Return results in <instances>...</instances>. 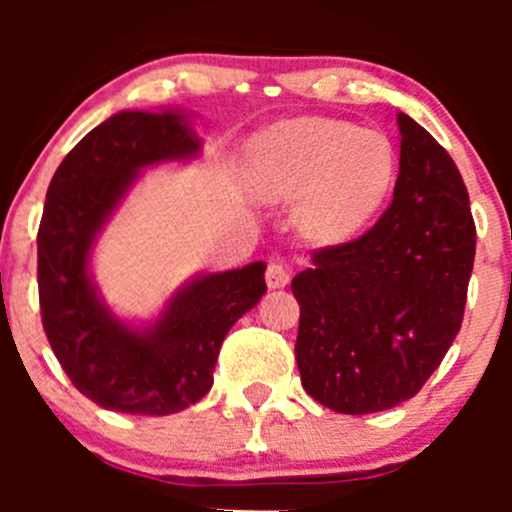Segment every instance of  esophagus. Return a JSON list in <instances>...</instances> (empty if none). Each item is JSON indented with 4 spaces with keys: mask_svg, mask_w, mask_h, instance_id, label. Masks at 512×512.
<instances>
[{
    "mask_svg": "<svg viewBox=\"0 0 512 512\" xmlns=\"http://www.w3.org/2000/svg\"><path fill=\"white\" fill-rule=\"evenodd\" d=\"M264 276H267L269 289H284V286L291 281L289 269H286L281 262H269L267 264V274H264Z\"/></svg>",
    "mask_w": 512,
    "mask_h": 512,
    "instance_id": "1",
    "label": "esophagus"
}]
</instances>
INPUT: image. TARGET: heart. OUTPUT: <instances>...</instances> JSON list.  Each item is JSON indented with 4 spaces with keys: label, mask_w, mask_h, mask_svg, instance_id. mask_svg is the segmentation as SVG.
Listing matches in <instances>:
<instances>
[{
    "label": "heart",
    "mask_w": 512,
    "mask_h": 512,
    "mask_svg": "<svg viewBox=\"0 0 512 512\" xmlns=\"http://www.w3.org/2000/svg\"><path fill=\"white\" fill-rule=\"evenodd\" d=\"M397 158L385 134L325 117L269 125L248 151L250 190L296 204V226L320 245L354 238L395 187Z\"/></svg>",
    "instance_id": "obj_1"
}]
</instances>
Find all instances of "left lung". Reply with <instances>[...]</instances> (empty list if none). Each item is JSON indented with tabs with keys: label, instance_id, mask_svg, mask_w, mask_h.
Wrapping results in <instances>:
<instances>
[{
	"label": "left lung",
	"instance_id": "1",
	"mask_svg": "<svg viewBox=\"0 0 512 512\" xmlns=\"http://www.w3.org/2000/svg\"><path fill=\"white\" fill-rule=\"evenodd\" d=\"M395 197L370 231L313 252L293 276L296 363L310 397L339 414L407 402L462 325L477 250L469 195L448 151L397 115Z\"/></svg>",
	"mask_w": 512,
	"mask_h": 512
}]
</instances>
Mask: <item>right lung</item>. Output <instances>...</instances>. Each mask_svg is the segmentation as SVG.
Listing matches in <instances>:
<instances>
[{"mask_svg":"<svg viewBox=\"0 0 512 512\" xmlns=\"http://www.w3.org/2000/svg\"><path fill=\"white\" fill-rule=\"evenodd\" d=\"M199 149L178 110H122L91 129L52 175L38 228L40 315L64 373L103 409L166 416L199 402L214 385L228 330L267 291L264 262L202 274L151 325L132 327L91 281L93 243L139 170L187 161Z\"/></svg>","mask_w":512,"mask_h":512,"instance_id":"1","label":"right lung"}]
</instances>
